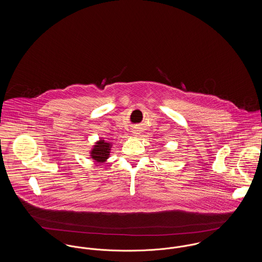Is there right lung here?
Returning <instances> with one entry per match:
<instances>
[{"mask_svg": "<svg viewBox=\"0 0 262 262\" xmlns=\"http://www.w3.org/2000/svg\"><path fill=\"white\" fill-rule=\"evenodd\" d=\"M111 143L106 142L105 140H100L96 143L91 151L93 159L97 162H104L110 155Z\"/></svg>", "mask_w": 262, "mask_h": 262, "instance_id": "add662e5", "label": "right lung"}]
</instances>
